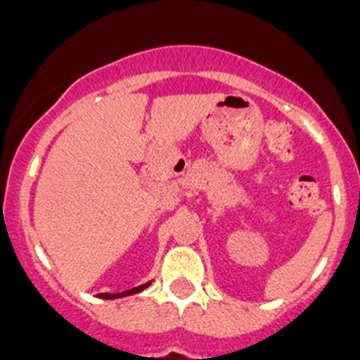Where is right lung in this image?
I'll return each mask as SVG.
<instances>
[{"label":"right lung","mask_w":360,"mask_h":360,"mask_svg":"<svg viewBox=\"0 0 360 360\" xmlns=\"http://www.w3.org/2000/svg\"><path fill=\"white\" fill-rule=\"evenodd\" d=\"M148 285H150V281H147V283L140 285V287H134V289H131V290H125V292H120V294H102V297H103V300H115V297L131 296V294L141 292V290H143V289H147Z\"/></svg>","instance_id":"right-lung-1"}]
</instances>
